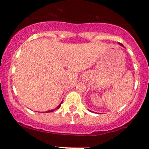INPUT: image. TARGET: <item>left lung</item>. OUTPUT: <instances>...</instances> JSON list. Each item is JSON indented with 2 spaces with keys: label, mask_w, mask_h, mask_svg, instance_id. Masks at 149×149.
<instances>
[{
  "label": "left lung",
  "mask_w": 149,
  "mask_h": 149,
  "mask_svg": "<svg viewBox=\"0 0 149 149\" xmlns=\"http://www.w3.org/2000/svg\"><path fill=\"white\" fill-rule=\"evenodd\" d=\"M118 44H119V45H121V46H123V47H124V46H123V44L120 43V42H119V43H118Z\"/></svg>",
  "instance_id": "8db88e82"
}]
</instances>
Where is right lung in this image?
<instances>
[{
  "mask_svg": "<svg viewBox=\"0 0 149 149\" xmlns=\"http://www.w3.org/2000/svg\"><path fill=\"white\" fill-rule=\"evenodd\" d=\"M62 102H61V104H59V106H58V107H57V108H56V109H59V108L61 107V104H62ZM55 109H52V110H49V111H45V113H48V112H52V111H54V110H55ZM42 113H43V112H42Z\"/></svg>",
  "mask_w": 149,
  "mask_h": 149,
  "instance_id": "1",
  "label": "right lung"
}]
</instances>
